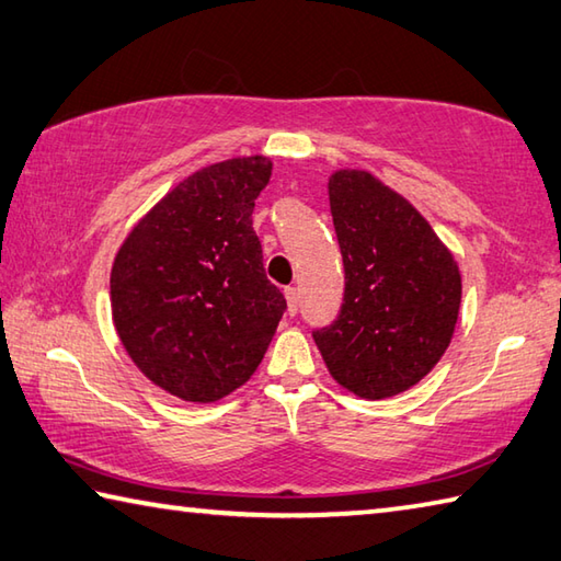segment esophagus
<instances>
[{
	"label": "esophagus",
	"instance_id": "obj_1",
	"mask_svg": "<svg viewBox=\"0 0 561 561\" xmlns=\"http://www.w3.org/2000/svg\"><path fill=\"white\" fill-rule=\"evenodd\" d=\"M284 297H287V309L294 316V313L299 311V301H301L299 289L297 287H287V289H284Z\"/></svg>",
	"mask_w": 561,
	"mask_h": 561
}]
</instances>
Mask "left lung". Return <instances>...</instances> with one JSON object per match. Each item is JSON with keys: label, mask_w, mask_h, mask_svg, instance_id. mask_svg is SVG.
Instances as JSON below:
<instances>
[{"label": "left lung", "mask_w": 561, "mask_h": 561, "mask_svg": "<svg viewBox=\"0 0 561 561\" xmlns=\"http://www.w3.org/2000/svg\"><path fill=\"white\" fill-rule=\"evenodd\" d=\"M329 201L345 291L339 319L313 341L345 390L365 400L400 394L449 348L458 264L420 210L368 171H335Z\"/></svg>", "instance_id": "1"}]
</instances>
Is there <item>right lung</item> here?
<instances>
[{
  "label": "right lung",
  "mask_w": 561,
  "mask_h": 561,
  "mask_svg": "<svg viewBox=\"0 0 561 561\" xmlns=\"http://www.w3.org/2000/svg\"><path fill=\"white\" fill-rule=\"evenodd\" d=\"M267 157H238L183 179L117 250L112 321L147 378L186 402H216L262 363L287 299L264 274L252 210Z\"/></svg>",
  "instance_id": "add662e5"
}]
</instances>
